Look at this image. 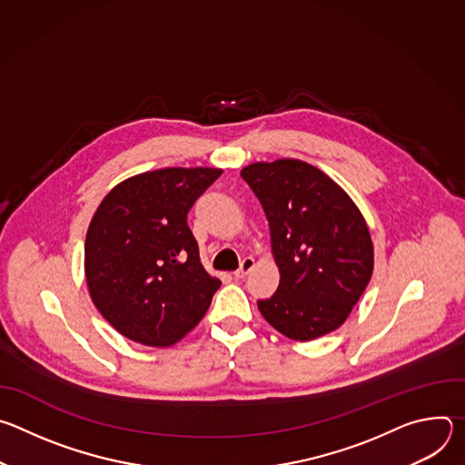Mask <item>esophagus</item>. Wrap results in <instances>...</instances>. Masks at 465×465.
<instances>
[{
    "label": "esophagus",
    "instance_id": "34e87169",
    "mask_svg": "<svg viewBox=\"0 0 465 465\" xmlns=\"http://www.w3.org/2000/svg\"><path fill=\"white\" fill-rule=\"evenodd\" d=\"M253 264H255V261H253V257H244L242 259V262H241V267L233 272V276L237 278V280H241V278H244L252 269H253Z\"/></svg>",
    "mask_w": 465,
    "mask_h": 465
}]
</instances>
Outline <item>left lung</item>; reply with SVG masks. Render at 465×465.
<instances>
[{"instance_id": "1", "label": "left lung", "mask_w": 465, "mask_h": 465, "mask_svg": "<svg viewBox=\"0 0 465 465\" xmlns=\"http://www.w3.org/2000/svg\"><path fill=\"white\" fill-rule=\"evenodd\" d=\"M267 213L280 287L257 307L292 341L341 327L373 272L364 217L346 191L300 160L252 163L241 171Z\"/></svg>"}]
</instances>
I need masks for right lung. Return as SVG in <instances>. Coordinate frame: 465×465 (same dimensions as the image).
Instances as JSON below:
<instances>
[{
  "mask_svg": "<svg viewBox=\"0 0 465 465\" xmlns=\"http://www.w3.org/2000/svg\"><path fill=\"white\" fill-rule=\"evenodd\" d=\"M221 169L169 167L115 185L84 242L90 296L130 341L171 346L203 320L221 282L201 262L187 213Z\"/></svg>",
  "mask_w": 465,
  "mask_h": 465,
  "instance_id": "obj_1",
  "label": "right lung"
}]
</instances>
